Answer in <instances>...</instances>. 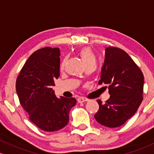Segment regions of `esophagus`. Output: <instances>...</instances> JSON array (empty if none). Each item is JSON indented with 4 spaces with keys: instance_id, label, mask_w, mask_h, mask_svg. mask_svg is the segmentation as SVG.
Wrapping results in <instances>:
<instances>
[{
    "instance_id": "34e87169",
    "label": "esophagus",
    "mask_w": 154,
    "mask_h": 154,
    "mask_svg": "<svg viewBox=\"0 0 154 154\" xmlns=\"http://www.w3.org/2000/svg\"><path fill=\"white\" fill-rule=\"evenodd\" d=\"M87 98H85V97H79V99H78V103H84V102H87L88 101Z\"/></svg>"
}]
</instances>
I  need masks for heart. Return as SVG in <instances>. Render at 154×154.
I'll return each instance as SVG.
<instances>
[{
	"instance_id": "1",
	"label": "heart",
	"mask_w": 154,
	"mask_h": 154,
	"mask_svg": "<svg viewBox=\"0 0 154 154\" xmlns=\"http://www.w3.org/2000/svg\"><path fill=\"white\" fill-rule=\"evenodd\" d=\"M78 54H79L80 57L82 58V61L84 62V65H86L87 63H89V62L92 61V60H94V56L93 54L92 51H91V49L88 46H86V47H83L82 49H80L78 51ZM65 62H66V60L63 59V61L61 62L60 65V70H63L64 67H65Z\"/></svg>"
}]
</instances>
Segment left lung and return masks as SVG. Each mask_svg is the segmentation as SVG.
<instances>
[{"label": "left lung", "mask_w": 154, "mask_h": 154, "mask_svg": "<svg viewBox=\"0 0 154 154\" xmlns=\"http://www.w3.org/2000/svg\"><path fill=\"white\" fill-rule=\"evenodd\" d=\"M98 84H106L110 98L99 110L96 121L110 128L120 127L136 113L143 101L144 77L139 67L124 50L114 46L105 49L104 64Z\"/></svg>", "instance_id": "8db88e82"}]
</instances>
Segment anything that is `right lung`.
Listing matches in <instances>:
<instances>
[{"label":"right lung","mask_w":154,"mask_h":154,"mask_svg":"<svg viewBox=\"0 0 154 154\" xmlns=\"http://www.w3.org/2000/svg\"><path fill=\"white\" fill-rule=\"evenodd\" d=\"M60 51L41 48L27 59L17 76L16 89L29 119L46 132L61 129L69 122V112L76 104L73 97L58 98L52 86L60 76Z\"/></svg>","instance_id":"1"}]
</instances>
